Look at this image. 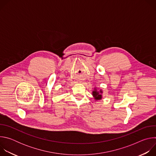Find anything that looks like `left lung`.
Returning <instances> with one entry per match:
<instances>
[{
	"instance_id": "1",
	"label": "left lung",
	"mask_w": 156,
	"mask_h": 156,
	"mask_svg": "<svg viewBox=\"0 0 156 156\" xmlns=\"http://www.w3.org/2000/svg\"><path fill=\"white\" fill-rule=\"evenodd\" d=\"M102 93H103L102 90H100L99 91H98L96 87H94V90L92 92V94L96 101H99V100L102 99Z\"/></svg>"
}]
</instances>
